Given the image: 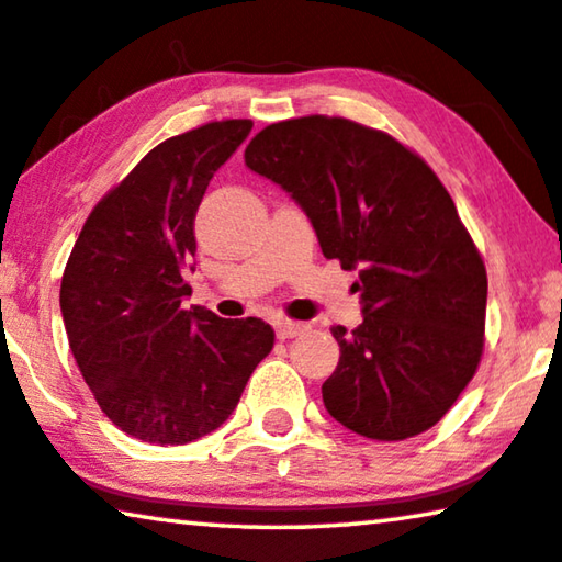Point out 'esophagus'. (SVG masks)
<instances>
[{
    "instance_id": "esophagus-1",
    "label": "esophagus",
    "mask_w": 562,
    "mask_h": 562,
    "mask_svg": "<svg viewBox=\"0 0 562 562\" xmlns=\"http://www.w3.org/2000/svg\"><path fill=\"white\" fill-rule=\"evenodd\" d=\"M307 326L305 323H295V321H278L274 323V334H278V338H292V336H300L303 334Z\"/></svg>"
}]
</instances>
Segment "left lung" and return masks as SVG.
<instances>
[{
  "mask_svg": "<svg viewBox=\"0 0 562 562\" xmlns=\"http://www.w3.org/2000/svg\"><path fill=\"white\" fill-rule=\"evenodd\" d=\"M244 162L305 211L323 257L359 272L363 323L330 328V417L371 440L432 428L476 374L486 321L484 262L436 172L390 134L318 114L265 126Z\"/></svg>",
  "mask_w": 562,
  "mask_h": 562,
  "instance_id": "left-lung-1",
  "label": "left lung"
}]
</instances>
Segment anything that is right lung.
Returning a JSON list of instances; mask_svg holds the SVG:
<instances>
[{
    "label": "right lung",
    "mask_w": 562,
    "mask_h": 562,
    "mask_svg": "<svg viewBox=\"0 0 562 562\" xmlns=\"http://www.w3.org/2000/svg\"><path fill=\"white\" fill-rule=\"evenodd\" d=\"M249 132V120H226L160 142L97 203L68 257L70 351L99 407L132 438L186 446L209 436L272 351L265 321L186 307L195 213Z\"/></svg>",
    "instance_id": "right-lung-1"
}]
</instances>
